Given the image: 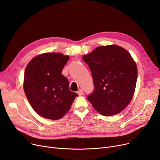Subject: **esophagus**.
<instances>
[{
    "label": "esophagus",
    "mask_w": 160,
    "mask_h": 160,
    "mask_svg": "<svg viewBox=\"0 0 160 160\" xmlns=\"http://www.w3.org/2000/svg\"><path fill=\"white\" fill-rule=\"evenodd\" d=\"M77 93H78V95H82L83 93H84V92H83V90L82 89H80L77 92Z\"/></svg>",
    "instance_id": "obj_1"
}]
</instances>
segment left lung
I'll use <instances>...</instances> for the list:
<instances>
[{"label":"left lung","instance_id":"8db88e82","mask_svg":"<svg viewBox=\"0 0 160 160\" xmlns=\"http://www.w3.org/2000/svg\"><path fill=\"white\" fill-rule=\"evenodd\" d=\"M82 58L91 70L95 86L88 100L101 115L120 113L131 101L137 83V67L130 53L108 45L97 47Z\"/></svg>","mask_w":160,"mask_h":160}]
</instances>
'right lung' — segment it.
Listing matches in <instances>:
<instances>
[{"mask_svg":"<svg viewBox=\"0 0 160 160\" xmlns=\"http://www.w3.org/2000/svg\"><path fill=\"white\" fill-rule=\"evenodd\" d=\"M69 57L59 53H45L27 65L23 88L34 111L51 120L63 117L78 94L69 90L67 78L61 74Z\"/></svg>","mask_w":160,"mask_h":160,"instance_id":"1","label":"right lung"}]
</instances>
